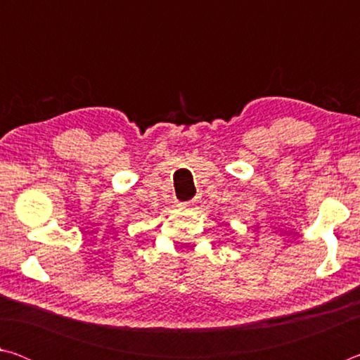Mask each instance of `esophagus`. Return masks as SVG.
Here are the masks:
<instances>
[{
    "label": "esophagus",
    "instance_id": "1",
    "mask_svg": "<svg viewBox=\"0 0 360 360\" xmlns=\"http://www.w3.org/2000/svg\"><path fill=\"white\" fill-rule=\"evenodd\" d=\"M184 206H191V205H188V203H186V205H184Z\"/></svg>",
    "mask_w": 360,
    "mask_h": 360
}]
</instances>
